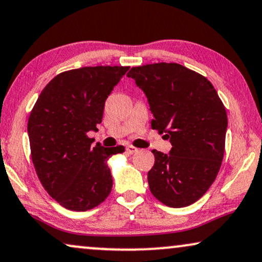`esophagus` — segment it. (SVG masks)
<instances>
[{
  "label": "esophagus",
  "mask_w": 262,
  "mask_h": 262,
  "mask_svg": "<svg viewBox=\"0 0 262 262\" xmlns=\"http://www.w3.org/2000/svg\"><path fill=\"white\" fill-rule=\"evenodd\" d=\"M137 151H138V148L134 147V146H132V145H128L127 147H125V152H127L128 155H133V153H135Z\"/></svg>",
  "instance_id": "obj_1"
}]
</instances>
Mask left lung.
<instances>
[{
  "label": "left lung",
  "mask_w": 262,
  "mask_h": 262,
  "mask_svg": "<svg viewBox=\"0 0 262 262\" xmlns=\"http://www.w3.org/2000/svg\"><path fill=\"white\" fill-rule=\"evenodd\" d=\"M127 76L144 91L155 117L152 128L172 145L169 155L152 151L149 190L169 207L189 206L206 193L221 169L228 128L225 107L205 76L179 63L134 67Z\"/></svg>",
  "instance_id": "1"
}]
</instances>
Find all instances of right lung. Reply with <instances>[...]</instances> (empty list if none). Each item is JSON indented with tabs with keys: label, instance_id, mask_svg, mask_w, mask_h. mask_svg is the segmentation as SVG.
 <instances>
[{
	"label": "right lung",
	"instance_id": "obj_1",
	"mask_svg": "<svg viewBox=\"0 0 262 262\" xmlns=\"http://www.w3.org/2000/svg\"><path fill=\"white\" fill-rule=\"evenodd\" d=\"M129 67H83L55 76L31 111L27 133L38 179L52 199L72 211L95 208L109 196L107 160L123 146L103 147L97 132L105 100Z\"/></svg>",
	"mask_w": 262,
	"mask_h": 262
}]
</instances>
